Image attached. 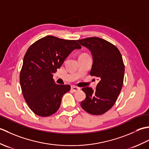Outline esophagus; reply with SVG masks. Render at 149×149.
Segmentation results:
<instances>
[{
    "label": "esophagus",
    "instance_id": "1",
    "mask_svg": "<svg viewBox=\"0 0 149 149\" xmlns=\"http://www.w3.org/2000/svg\"><path fill=\"white\" fill-rule=\"evenodd\" d=\"M71 90H72L73 91H74V92H75V91L79 90L80 88H79V87H77V86H72V88H71Z\"/></svg>",
    "mask_w": 149,
    "mask_h": 149
}]
</instances>
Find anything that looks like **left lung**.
I'll return each instance as SVG.
<instances>
[{
    "label": "left lung",
    "mask_w": 149,
    "mask_h": 149,
    "mask_svg": "<svg viewBox=\"0 0 149 149\" xmlns=\"http://www.w3.org/2000/svg\"><path fill=\"white\" fill-rule=\"evenodd\" d=\"M77 42L92 54L93 63L90 74L100 79L96 90L83 88L86 96L81 106L91 115H102L113 106L122 90L125 71L122 55L115 45L99 37Z\"/></svg>",
    "instance_id": "obj_1"
}]
</instances>
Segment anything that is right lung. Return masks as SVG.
<instances>
[{
	"label": "right lung",
	"instance_id": "obj_1",
	"mask_svg": "<svg viewBox=\"0 0 149 149\" xmlns=\"http://www.w3.org/2000/svg\"><path fill=\"white\" fill-rule=\"evenodd\" d=\"M81 48L76 40L47 36L27 49L20 70V83L25 100L36 115L49 116L59 109L63 95L70 90V86L56 84L53 74L71 52Z\"/></svg>",
	"mask_w": 149,
	"mask_h": 149
}]
</instances>
